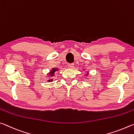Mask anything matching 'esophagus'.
Instances as JSON below:
<instances>
[{
	"label": "esophagus",
	"instance_id": "obj_1",
	"mask_svg": "<svg viewBox=\"0 0 134 134\" xmlns=\"http://www.w3.org/2000/svg\"><path fill=\"white\" fill-rule=\"evenodd\" d=\"M68 66L69 68H72L74 66V63H69V64H68Z\"/></svg>",
	"mask_w": 134,
	"mask_h": 134
}]
</instances>
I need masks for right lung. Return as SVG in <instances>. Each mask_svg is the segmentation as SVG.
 I'll return each instance as SVG.
<instances>
[{
    "mask_svg": "<svg viewBox=\"0 0 134 134\" xmlns=\"http://www.w3.org/2000/svg\"><path fill=\"white\" fill-rule=\"evenodd\" d=\"M56 71H58V69H56V68H53V69H52V70L51 71V72H50V75H50V76H54V72H55ZM53 81V80L52 79V80H49V81Z\"/></svg>",
    "mask_w": 134,
    "mask_h": 134,
    "instance_id": "1",
    "label": "right lung"
}]
</instances>
